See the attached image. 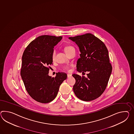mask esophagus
Returning <instances> with one entry per match:
<instances>
[{"label": "esophagus", "instance_id": "obj_1", "mask_svg": "<svg viewBox=\"0 0 134 134\" xmlns=\"http://www.w3.org/2000/svg\"><path fill=\"white\" fill-rule=\"evenodd\" d=\"M72 75L71 74H67V77L68 78H70V77H71Z\"/></svg>", "mask_w": 134, "mask_h": 134}]
</instances>
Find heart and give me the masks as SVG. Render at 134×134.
I'll return each instance as SVG.
<instances>
[{
  "label": "heart",
  "instance_id": "b5f03b06",
  "mask_svg": "<svg viewBox=\"0 0 134 134\" xmlns=\"http://www.w3.org/2000/svg\"><path fill=\"white\" fill-rule=\"evenodd\" d=\"M72 48H74V47H72V46H66L65 48V52H68L69 51H70V50H71V49H72ZM55 51L52 54V59H55ZM65 69H68L69 68L68 67H66L65 68Z\"/></svg>",
  "mask_w": 134,
  "mask_h": 134
}]
</instances>
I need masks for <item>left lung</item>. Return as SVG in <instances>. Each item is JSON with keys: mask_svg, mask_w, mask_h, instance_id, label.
Wrapping results in <instances>:
<instances>
[{"mask_svg": "<svg viewBox=\"0 0 134 134\" xmlns=\"http://www.w3.org/2000/svg\"><path fill=\"white\" fill-rule=\"evenodd\" d=\"M75 42L80 52L77 61V71L87 77L73 74L75 83L73 91L80 100L90 101L104 92L111 75L112 67L109 62L108 49L98 38L91 33L69 37Z\"/></svg>", "mask_w": 134, "mask_h": 134, "instance_id": "left-lung-1", "label": "left lung"}]
</instances>
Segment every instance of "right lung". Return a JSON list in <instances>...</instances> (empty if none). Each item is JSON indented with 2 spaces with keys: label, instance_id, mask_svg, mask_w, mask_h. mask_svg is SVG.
I'll use <instances>...</instances> for the list:
<instances>
[{
  "label": "right lung",
  "instance_id": "obj_1",
  "mask_svg": "<svg viewBox=\"0 0 134 134\" xmlns=\"http://www.w3.org/2000/svg\"><path fill=\"white\" fill-rule=\"evenodd\" d=\"M62 36L42 35L32 41L22 55L21 76L26 91L36 101L48 103L57 96L60 85L67 77L64 72L48 75V66L53 64L54 47Z\"/></svg>",
  "mask_w": 134,
  "mask_h": 134
}]
</instances>
